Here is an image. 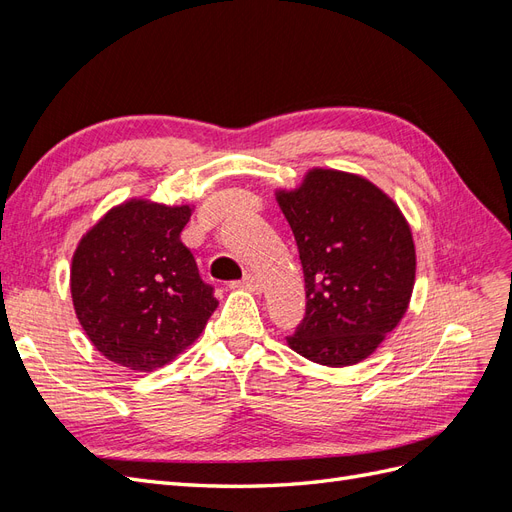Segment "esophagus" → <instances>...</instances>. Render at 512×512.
<instances>
[{
	"label": "esophagus",
	"instance_id": "1",
	"mask_svg": "<svg viewBox=\"0 0 512 512\" xmlns=\"http://www.w3.org/2000/svg\"><path fill=\"white\" fill-rule=\"evenodd\" d=\"M232 286H241V288H247V290H252V292H258V290H260L258 277H256V275H252V273H247L241 282H235Z\"/></svg>",
	"mask_w": 512,
	"mask_h": 512
}]
</instances>
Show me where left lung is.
I'll use <instances>...</instances> for the list:
<instances>
[{
  "label": "left lung",
  "mask_w": 512,
  "mask_h": 512,
  "mask_svg": "<svg viewBox=\"0 0 512 512\" xmlns=\"http://www.w3.org/2000/svg\"><path fill=\"white\" fill-rule=\"evenodd\" d=\"M277 203L299 247L307 299L290 348L329 367L367 359L412 297L406 218L371 181L324 168L309 170L294 192H277Z\"/></svg>",
  "instance_id": "8db88e82"
}]
</instances>
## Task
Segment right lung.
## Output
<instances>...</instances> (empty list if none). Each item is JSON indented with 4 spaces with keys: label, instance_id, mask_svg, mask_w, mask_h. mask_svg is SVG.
<instances>
[{
    "label": "right lung",
    "instance_id": "1",
    "mask_svg": "<svg viewBox=\"0 0 512 512\" xmlns=\"http://www.w3.org/2000/svg\"><path fill=\"white\" fill-rule=\"evenodd\" d=\"M188 205L128 200L76 247L70 290L76 318L100 354L136 371L170 363L218 307L213 286L181 243Z\"/></svg>",
    "mask_w": 512,
    "mask_h": 512
}]
</instances>
